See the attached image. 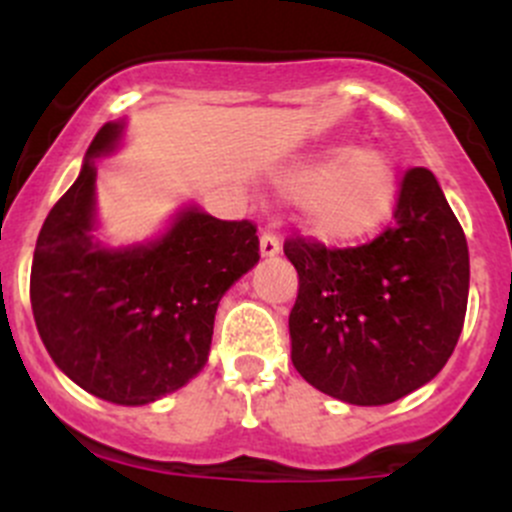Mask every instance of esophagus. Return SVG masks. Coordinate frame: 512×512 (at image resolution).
<instances>
[{
	"instance_id": "obj_1",
	"label": "esophagus",
	"mask_w": 512,
	"mask_h": 512,
	"mask_svg": "<svg viewBox=\"0 0 512 512\" xmlns=\"http://www.w3.org/2000/svg\"><path fill=\"white\" fill-rule=\"evenodd\" d=\"M280 250H282V242H280V237H277V232H272V230L262 232V237H260L262 257H275Z\"/></svg>"
}]
</instances>
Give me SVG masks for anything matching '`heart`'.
Segmentation results:
<instances>
[{
  "label": "heart",
  "instance_id": "heart-1",
  "mask_svg": "<svg viewBox=\"0 0 512 512\" xmlns=\"http://www.w3.org/2000/svg\"><path fill=\"white\" fill-rule=\"evenodd\" d=\"M304 198V225L324 242H354L389 220L396 205V168L381 151L332 148L285 175Z\"/></svg>",
  "mask_w": 512,
  "mask_h": 512
}]
</instances>
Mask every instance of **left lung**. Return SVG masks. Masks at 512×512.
<instances>
[{"label":"left lung","instance_id":"8db88e82","mask_svg":"<svg viewBox=\"0 0 512 512\" xmlns=\"http://www.w3.org/2000/svg\"><path fill=\"white\" fill-rule=\"evenodd\" d=\"M299 275L289 312L292 364L304 381L356 406H381L446 366L468 307V242L426 168L406 170L391 223L359 247L292 235Z\"/></svg>","mask_w":512,"mask_h":512}]
</instances>
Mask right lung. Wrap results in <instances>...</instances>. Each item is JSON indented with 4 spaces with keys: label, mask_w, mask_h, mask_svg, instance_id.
Instances as JSON below:
<instances>
[{
    "label": "right lung",
    "mask_w": 512,
    "mask_h": 512,
    "mask_svg": "<svg viewBox=\"0 0 512 512\" xmlns=\"http://www.w3.org/2000/svg\"><path fill=\"white\" fill-rule=\"evenodd\" d=\"M121 126L106 123L76 183L36 240L29 297L54 364L89 394L141 406L200 374L220 297L260 260L257 225L190 208L148 247L103 250L94 230L96 158Z\"/></svg>",
    "instance_id": "add662e5"
}]
</instances>
